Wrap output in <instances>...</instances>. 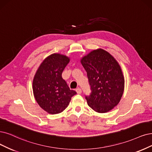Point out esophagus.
Here are the masks:
<instances>
[{
	"label": "esophagus",
	"instance_id": "esophagus-1",
	"mask_svg": "<svg viewBox=\"0 0 152 152\" xmlns=\"http://www.w3.org/2000/svg\"><path fill=\"white\" fill-rule=\"evenodd\" d=\"M76 91L77 92V94H81V93H82L81 89V88H76Z\"/></svg>",
	"mask_w": 152,
	"mask_h": 152
}]
</instances>
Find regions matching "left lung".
Returning a JSON list of instances; mask_svg holds the SVG:
<instances>
[{"instance_id": "8db88e82", "label": "left lung", "mask_w": 152, "mask_h": 152, "mask_svg": "<svg viewBox=\"0 0 152 152\" xmlns=\"http://www.w3.org/2000/svg\"><path fill=\"white\" fill-rule=\"evenodd\" d=\"M81 62L91 89V93L85 96L88 106L98 113L110 111L118 104L124 91V77L119 64L102 49L93 50Z\"/></svg>"}]
</instances>
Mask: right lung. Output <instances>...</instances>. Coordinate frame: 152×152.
I'll list each match as a JSON object with an SVG mask.
<instances>
[{"label": "right lung", "mask_w": 152, "mask_h": 152, "mask_svg": "<svg viewBox=\"0 0 152 152\" xmlns=\"http://www.w3.org/2000/svg\"><path fill=\"white\" fill-rule=\"evenodd\" d=\"M69 62V58L64 55H50L41 63L34 77L32 88L36 102L50 114L63 111L71 97L76 94L62 77V72Z\"/></svg>", "instance_id": "obj_1"}]
</instances>
